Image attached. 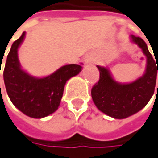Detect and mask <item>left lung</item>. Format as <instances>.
I'll return each mask as SVG.
<instances>
[{"mask_svg":"<svg viewBox=\"0 0 158 158\" xmlns=\"http://www.w3.org/2000/svg\"><path fill=\"white\" fill-rule=\"evenodd\" d=\"M131 39L142 49L146 58L144 74L131 83L121 84L113 79L106 67L97 65L99 80L92 88V98L98 109L118 119L128 118L146 106L154 94L158 74V65H156L144 40L135 35H131Z\"/></svg>","mask_w":158,"mask_h":158,"instance_id":"obj_1","label":"left lung"}]
</instances>
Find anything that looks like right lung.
<instances>
[{"label":"right lung","instance_id":"add662e5","mask_svg":"<svg viewBox=\"0 0 158 158\" xmlns=\"http://www.w3.org/2000/svg\"><path fill=\"white\" fill-rule=\"evenodd\" d=\"M25 34L23 32L12 45L3 71V79L14 106L30 118H42L58 109L66 81L79 74L82 66L75 64L63 65L44 78L31 76L21 69L18 59V48Z\"/></svg>","mask_w":158,"mask_h":158}]
</instances>
